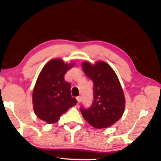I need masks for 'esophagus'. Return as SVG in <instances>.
<instances>
[{"label":"esophagus","instance_id":"34e87169","mask_svg":"<svg viewBox=\"0 0 161 161\" xmlns=\"http://www.w3.org/2000/svg\"><path fill=\"white\" fill-rule=\"evenodd\" d=\"M76 100H77V102H78L79 103H81V102H82V97H81L80 96H79V97H76Z\"/></svg>","mask_w":161,"mask_h":161}]
</instances>
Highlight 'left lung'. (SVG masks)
<instances>
[{
  "mask_svg": "<svg viewBox=\"0 0 161 161\" xmlns=\"http://www.w3.org/2000/svg\"><path fill=\"white\" fill-rule=\"evenodd\" d=\"M82 67L93 83L94 99L89 108L81 107V113L96 129L109 127L120 119L125 110V97L117 74L105 62H84Z\"/></svg>",
  "mask_w": 161,
  "mask_h": 161,
  "instance_id": "1",
  "label": "left lung"
}]
</instances>
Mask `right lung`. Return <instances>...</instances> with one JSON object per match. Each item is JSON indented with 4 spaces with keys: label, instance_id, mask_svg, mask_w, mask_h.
<instances>
[{
    "label": "right lung",
    "instance_id": "obj_1",
    "mask_svg": "<svg viewBox=\"0 0 161 161\" xmlns=\"http://www.w3.org/2000/svg\"><path fill=\"white\" fill-rule=\"evenodd\" d=\"M74 65L54 58L47 63L38 75L32 93V104L36 116L47 123L59 120L63 114L76 104V98L71 97L70 83L64 79L67 71Z\"/></svg>",
    "mask_w": 161,
    "mask_h": 161
}]
</instances>
